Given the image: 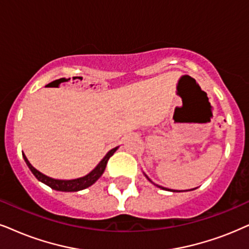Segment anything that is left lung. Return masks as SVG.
Returning a JSON list of instances; mask_svg holds the SVG:
<instances>
[{
	"label": "left lung",
	"instance_id": "obj_1",
	"mask_svg": "<svg viewBox=\"0 0 249 249\" xmlns=\"http://www.w3.org/2000/svg\"><path fill=\"white\" fill-rule=\"evenodd\" d=\"M144 176H146V175H144ZM146 178H147V179H148V180H149L150 182H153L152 180H150V179H149V178H148V177H147V176H146ZM153 184H154V182H153ZM154 185H156V184H154ZM156 186H157V187H160V188H162V190H166V188H165V187L159 186V185H156ZM193 190H194V188H193ZM166 191H172V192H180V191H174V190H166ZM188 191H192V190H188Z\"/></svg>",
	"mask_w": 249,
	"mask_h": 249
}]
</instances>
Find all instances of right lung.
I'll return each instance as SVG.
<instances>
[{"label":"right lung","instance_id":"add662e5","mask_svg":"<svg viewBox=\"0 0 249 249\" xmlns=\"http://www.w3.org/2000/svg\"><path fill=\"white\" fill-rule=\"evenodd\" d=\"M117 149H118V147H115V148H112L111 150H109V152L107 153V155L102 159V161L100 162L99 164L95 166V169L92 170L89 174L84 176V177H81V178L71 179V180H64V179H54V178L48 177V176L41 174L40 171H37V170L34 168V166L31 164L30 162H28V160L26 159V156H25V154H23V157H24L25 162H26L27 166L30 168L31 171H32V174L36 176V178L37 179V180L43 182V184L48 185L50 188H53V190H55V191L78 192V191L85 190V188L92 186L94 182H95L97 179L101 177L103 172H105L107 163H108L109 159L114 155V153Z\"/></svg>","mask_w":249,"mask_h":249}]
</instances>
